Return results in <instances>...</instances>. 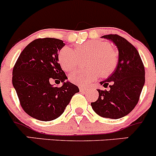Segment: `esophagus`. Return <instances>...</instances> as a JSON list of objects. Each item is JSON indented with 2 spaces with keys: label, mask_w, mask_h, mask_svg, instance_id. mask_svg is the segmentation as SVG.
Listing matches in <instances>:
<instances>
[{
  "label": "esophagus",
  "mask_w": 156,
  "mask_h": 156,
  "mask_svg": "<svg viewBox=\"0 0 156 156\" xmlns=\"http://www.w3.org/2000/svg\"><path fill=\"white\" fill-rule=\"evenodd\" d=\"M79 90H80V91H84V90H87V87H84V86H80Z\"/></svg>",
  "instance_id": "1"
}]
</instances>
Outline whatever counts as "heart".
Returning a JSON list of instances; mask_svg holds the SVG:
<instances>
[{
	"label": "heart",
	"instance_id": "b5f03b06",
	"mask_svg": "<svg viewBox=\"0 0 156 156\" xmlns=\"http://www.w3.org/2000/svg\"><path fill=\"white\" fill-rule=\"evenodd\" d=\"M90 55L87 60V69H78L69 74V79L73 84L86 85L96 81L100 72L106 75L113 71L117 62V53L107 42L88 41L74 49L65 47L59 51L58 59L62 68L71 71L78 66L80 56ZM101 72H100L99 71Z\"/></svg>",
	"mask_w": 156,
	"mask_h": 156
}]
</instances>
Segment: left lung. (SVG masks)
I'll use <instances>...</instances> for the list:
<instances>
[{"label":"left lung","mask_w":156,"mask_h":156,"mask_svg":"<svg viewBox=\"0 0 156 156\" xmlns=\"http://www.w3.org/2000/svg\"><path fill=\"white\" fill-rule=\"evenodd\" d=\"M111 41L119 50V60L112 73L103 81L104 87L98 89L99 98L91 103L94 111L103 118L118 119L127 115L139 101L145 84V69L137 50L125 38L117 34L103 35Z\"/></svg>","instance_id":"1"}]
</instances>
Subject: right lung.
Segmentation results:
<instances>
[{"label":"right lung","instance_id":"1","mask_svg":"<svg viewBox=\"0 0 156 156\" xmlns=\"http://www.w3.org/2000/svg\"><path fill=\"white\" fill-rule=\"evenodd\" d=\"M65 43L52 37L38 38L22 51L12 70V85L20 104L29 115L49 122L63 113L73 95L79 92L76 85L66 81L58 53ZM63 82L60 88L50 84Z\"/></svg>","mask_w":156,"mask_h":156}]
</instances>
